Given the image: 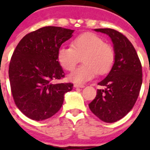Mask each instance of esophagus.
<instances>
[{
    "label": "esophagus",
    "instance_id": "1",
    "mask_svg": "<svg viewBox=\"0 0 150 150\" xmlns=\"http://www.w3.org/2000/svg\"><path fill=\"white\" fill-rule=\"evenodd\" d=\"M74 87L75 88H84V85H79V84H75L74 85Z\"/></svg>",
    "mask_w": 150,
    "mask_h": 150
}]
</instances>
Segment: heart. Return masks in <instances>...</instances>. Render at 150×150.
Wrapping results in <instances>:
<instances>
[{
    "instance_id": "obj_1",
    "label": "heart",
    "mask_w": 150,
    "mask_h": 150,
    "mask_svg": "<svg viewBox=\"0 0 150 150\" xmlns=\"http://www.w3.org/2000/svg\"><path fill=\"white\" fill-rule=\"evenodd\" d=\"M71 47H61L57 51V61L67 71H71L80 61L82 64L68 76L69 81L82 84L96 76L106 75L114 65L115 54L113 48L93 33L81 34L71 42Z\"/></svg>"
}]
</instances>
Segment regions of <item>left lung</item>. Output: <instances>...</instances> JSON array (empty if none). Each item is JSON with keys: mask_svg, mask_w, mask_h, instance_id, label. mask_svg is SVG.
Returning a JSON list of instances; mask_svg holds the SVG:
<instances>
[{"mask_svg": "<svg viewBox=\"0 0 150 150\" xmlns=\"http://www.w3.org/2000/svg\"><path fill=\"white\" fill-rule=\"evenodd\" d=\"M110 36L115 54L109 74L98 85L96 96L89 109L101 121L113 123L125 116L134 107L142 82V64L133 45L121 33L112 29H95Z\"/></svg>", "mask_w": 150, "mask_h": 150, "instance_id": "left-lung-1", "label": "left lung"}]
</instances>
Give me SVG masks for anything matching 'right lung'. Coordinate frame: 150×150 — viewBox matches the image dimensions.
<instances>
[{
	"instance_id": "1",
	"label": "right lung",
	"mask_w": 150,
	"mask_h": 150,
	"mask_svg": "<svg viewBox=\"0 0 150 150\" xmlns=\"http://www.w3.org/2000/svg\"><path fill=\"white\" fill-rule=\"evenodd\" d=\"M74 30L45 26L27 34L20 40L9 64V80L18 108L29 118H50L62 107L64 94L72 83H53L64 77L57 61L61 44Z\"/></svg>"
}]
</instances>
